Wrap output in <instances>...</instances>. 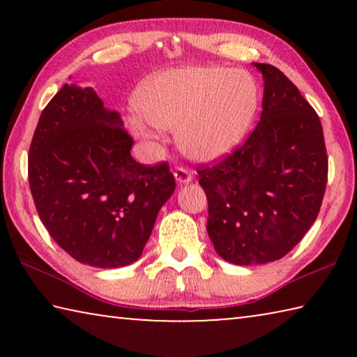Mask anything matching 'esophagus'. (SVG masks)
I'll list each match as a JSON object with an SVG mask.
<instances>
[{
	"mask_svg": "<svg viewBox=\"0 0 357 357\" xmlns=\"http://www.w3.org/2000/svg\"><path fill=\"white\" fill-rule=\"evenodd\" d=\"M173 174H174V179H176L178 184H189L190 181L193 179V174L189 170H185V168H183V167H178Z\"/></svg>",
	"mask_w": 357,
	"mask_h": 357,
	"instance_id": "34e87169",
	"label": "esophagus"
}]
</instances>
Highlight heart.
<instances>
[{"label":"heart","instance_id":"1","mask_svg":"<svg viewBox=\"0 0 357 357\" xmlns=\"http://www.w3.org/2000/svg\"><path fill=\"white\" fill-rule=\"evenodd\" d=\"M129 130L151 142L157 129L176 130L179 148L193 160L213 162L238 146L258 108L250 75L219 66L162 70L138 84Z\"/></svg>","mask_w":357,"mask_h":357}]
</instances>
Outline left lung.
<instances>
[{
	"label": "left lung",
	"instance_id": "8db88e82",
	"mask_svg": "<svg viewBox=\"0 0 357 357\" xmlns=\"http://www.w3.org/2000/svg\"><path fill=\"white\" fill-rule=\"evenodd\" d=\"M253 66L264 80L258 126L233 154L198 170L209 238L225 261L239 266L285 257L317 220L328 183L317 112L283 72Z\"/></svg>",
	"mask_w": 357,
	"mask_h": 357
}]
</instances>
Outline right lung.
Segmentation results:
<instances>
[{
    "label": "right lung",
    "instance_id": "add662e5",
    "mask_svg": "<svg viewBox=\"0 0 357 357\" xmlns=\"http://www.w3.org/2000/svg\"><path fill=\"white\" fill-rule=\"evenodd\" d=\"M132 144L93 88L66 83L40 114L28 155L34 204L55 243L83 264L137 261L176 187L167 162L138 164Z\"/></svg>",
    "mask_w": 357,
    "mask_h": 357
}]
</instances>
